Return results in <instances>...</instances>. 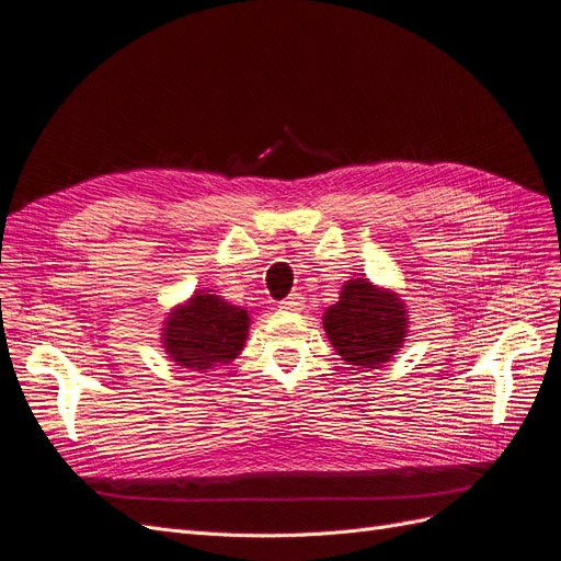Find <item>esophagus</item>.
<instances>
[{
    "label": "esophagus",
    "mask_w": 561,
    "mask_h": 561,
    "mask_svg": "<svg viewBox=\"0 0 561 561\" xmlns=\"http://www.w3.org/2000/svg\"><path fill=\"white\" fill-rule=\"evenodd\" d=\"M283 311H301L304 309V297L299 293H293L287 299L280 301Z\"/></svg>",
    "instance_id": "34e87169"
}]
</instances>
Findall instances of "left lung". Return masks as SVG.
<instances>
[{
  "instance_id": "1",
  "label": "left lung",
  "mask_w": 561,
  "mask_h": 561,
  "mask_svg": "<svg viewBox=\"0 0 561 561\" xmlns=\"http://www.w3.org/2000/svg\"><path fill=\"white\" fill-rule=\"evenodd\" d=\"M322 328L342 360L375 369L402 348L410 316L396 290L369 278H351L342 285L339 301L322 313Z\"/></svg>"
}]
</instances>
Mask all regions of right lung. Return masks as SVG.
I'll use <instances>...</instances> for the list:
<instances>
[{
    "label": "right lung",
    "instance_id": "add662e5",
    "mask_svg": "<svg viewBox=\"0 0 561 561\" xmlns=\"http://www.w3.org/2000/svg\"><path fill=\"white\" fill-rule=\"evenodd\" d=\"M250 316L215 290H196L184 304L165 313L161 348L175 365L190 371H208L239 358Z\"/></svg>",
    "mask_w": 561,
    "mask_h": 561
}]
</instances>
